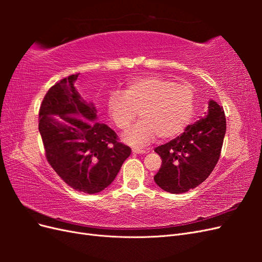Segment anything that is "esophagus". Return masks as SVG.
<instances>
[{
	"label": "esophagus",
	"instance_id": "34e87169",
	"mask_svg": "<svg viewBox=\"0 0 262 262\" xmlns=\"http://www.w3.org/2000/svg\"><path fill=\"white\" fill-rule=\"evenodd\" d=\"M132 152H133L134 154H144V153H146V150H145V149L138 148V147H133V148H132Z\"/></svg>",
	"mask_w": 262,
	"mask_h": 262
}]
</instances>
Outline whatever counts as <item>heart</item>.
I'll use <instances>...</instances> for the list:
<instances>
[{"label":"heart","mask_w":262,"mask_h":262,"mask_svg":"<svg viewBox=\"0 0 262 262\" xmlns=\"http://www.w3.org/2000/svg\"><path fill=\"white\" fill-rule=\"evenodd\" d=\"M139 112L142 120L122 134L125 143L141 147L158 137L173 139L192 121L194 90L168 78L145 76L130 81L123 92L113 91L109 94L107 113L118 129L129 128Z\"/></svg>","instance_id":"heart-1"}]
</instances>
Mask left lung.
<instances>
[{
    "mask_svg": "<svg viewBox=\"0 0 262 262\" xmlns=\"http://www.w3.org/2000/svg\"><path fill=\"white\" fill-rule=\"evenodd\" d=\"M208 114L189 124L185 132L154 150L162 158V166L154 176L158 187L170 193H184L207 179L221 155L226 132L224 109L216 101H209Z\"/></svg>",
    "mask_w": 262,
    "mask_h": 262,
    "instance_id": "left-lung-1",
    "label": "left lung"
}]
</instances>
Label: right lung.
<instances>
[{"mask_svg":"<svg viewBox=\"0 0 262 262\" xmlns=\"http://www.w3.org/2000/svg\"><path fill=\"white\" fill-rule=\"evenodd\" d=\"M77 76L63 78L46 94L39 110V132L54 171L74 190L94 194L115 180L131 148L118 142L108 125L95 121L96 108L75 89Z\"/></svg>","mask_w":262,"mask_h":262,"instance_id":"add662e5","label":"right lung"}]
</instances>
